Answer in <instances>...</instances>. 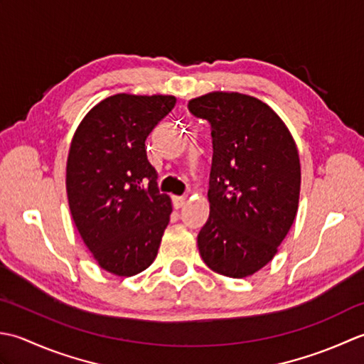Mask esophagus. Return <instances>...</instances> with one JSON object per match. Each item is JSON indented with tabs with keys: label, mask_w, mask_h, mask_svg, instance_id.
Wrapping results in <instances>:
<instances>
[{
	"label": "esophagus",
	"mask_w": 364,
	"mask_h": 364,
	"mask_svg": "<svg viewBox=\"0 0 364 364\" xmlns=\"http://www.w3.org/2000/svg\"><path fill=\"white\" fill-rule=\"evenodd\" d=\"M185 204H187V196H174L173 198L174 209H181V207H183Z\"/></svg>",
	"instance_id": "34e87169"
}]
</instances>
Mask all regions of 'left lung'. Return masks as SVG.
Masks as SVG:
<instances>
[{
	"mask_svg": "<svg viewBox=\"0 0 364 364\" xmlns=\"http://www.w3.org/2000/svg\"><path fill=\"white\" fill-rule=\"evenodd\" d=\"M188 109L212 125L210 213L199 253L220 275L247 278L275 257L299 210L296 144L275 111L247 94L213 91Z\"/></svg>",
	"mask_w": 364,
	"mask_h": 364,
	"instance_id": "obj_1",
	"label": "left lung"
}]
</instances>
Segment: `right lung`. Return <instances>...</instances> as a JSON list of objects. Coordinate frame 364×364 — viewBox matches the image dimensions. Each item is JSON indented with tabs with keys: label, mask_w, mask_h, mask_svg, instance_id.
I'll list each match as a JSON object with an SVG mask.
<instances>
[{
	"label": "right lung",
	"mask_w": 364,
	"mask_h": 364,
	"mask_svg": "<svg viewBox=\"0 0 364 364\" xmlns=\"http://www.w3.org/2000/svg\"><path fill=\"white\" fill-rule=\"evenodd\" d=\"M174 105V95H111L91 108L72 138L65 190L73 223L113 275H136L157 257L173 207L159 193L146 138Z\"/></svg>",
	"instance_id": "1"
}]
</instances>
